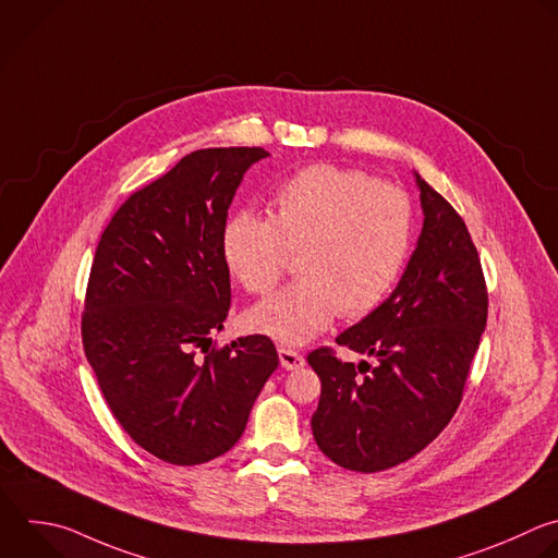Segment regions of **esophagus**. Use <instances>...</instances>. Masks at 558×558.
I'll use <instances>...</instances> for the list:
<instances>
[{
	"label": "esophagus",
	"mask_w": 558,
	"mask_h": 558,
	"mask_svg": "<svg viewBox=\"0 0 558 558\" xmlns=\"http://www.w3.org/2000/svg\"><path fill=\"white\" fill-rule=\"evenodd\" d=\"M278 356H280V363L284 369H298L304 365V356L298 350L282 345V348H278Z\"/></svg>",
	"instance_id": "34e87169"
}]
</instances>
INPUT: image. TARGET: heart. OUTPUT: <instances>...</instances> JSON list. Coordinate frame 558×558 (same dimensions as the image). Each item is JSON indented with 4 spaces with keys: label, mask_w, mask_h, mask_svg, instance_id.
<instances>
[{
    "label": "heart",
    "mask_w": 558,
    "mask_h": 558,
    "mask_svg": "<svg viewBox=\"0 0 558 558\" xmlns=\"http://www.w3.org/2000/svg\"><path fill=\"white\" fill-rule=\"evenodd\" d=\"M412 245L405 193L359 170L328 163L289 177L271 219L243 210L228 219L221 254L250 293H269L298 254V282L247 311V324L282 343H306L341 315L373 313L399 280Z\"/></svg>",
    "instance_id": "heart-1"
}]
</instances>
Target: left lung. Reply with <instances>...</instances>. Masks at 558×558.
<instances>
[{
  "label": "left lung",
  "instance_id": "left-lung-1",
  "mask_svg": "<svg viewBox=\"0 0 558 558\" xmlns=\"http://www.w3.org/2000/svg\"><path fill=\"white\" fill-rule=\"evenodd\" d=\"M423 230L397 289L337 335L367 361L328 348L306 361L322 381L311 418L317 447L335 464L377 473L421 453L456 414L486 328L488 295L462 217L414 172Z\"/></svg>",
  "mask_w": 558,
  "mask_h": 558
}]
</instances>
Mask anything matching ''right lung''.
<instances>
[{
    "label": "right lung",
    "mask_w": 558,
    "mask_h": 558,
    "mask_svg": "<svg viewBox=\"0 0 558 558\" xmlns=\"http://www.w3.org/2000/svg\"><path fill=\"white\" fill-rule=\"evenodd\" d=\"M263 157L256 146L181 157L120 206L94 256L87 361L122 429L170 464L230 451L280 363L265 335L213 348L232 300L221 234L245 172Z\"/></svg>",
    "instance_id": "add662e5"
}]
</instances>
